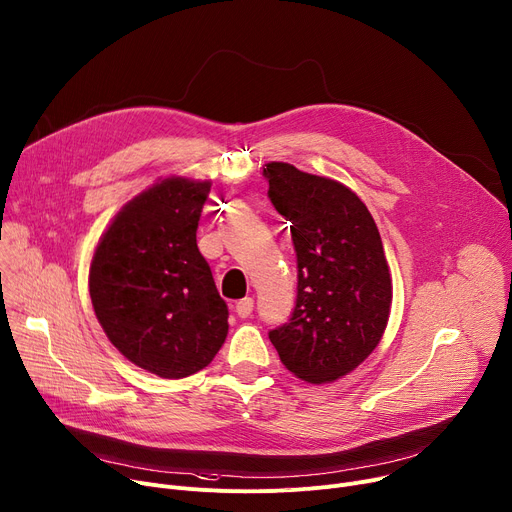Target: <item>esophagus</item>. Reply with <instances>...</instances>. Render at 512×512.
I'll list each match as a JSON object with an SVG mask.
<instances>
[{
  "mask_svg": "<svg viewBox=\"0 0 512 512\" xmlns=\"http://www.w3.org/2000/svg\"><path fill=\"white\" fill-rule=\"evenodd\" d=\"M253 298H243V300H238L236 302V306H234V313L241 317V319H247V317H251V313H253Z\"/></svg>",
  "mask_w": 512,
  "mask_h": 512,
  "instance_id": "obj_1",
  "label": "esophagus"
}]
</instances>
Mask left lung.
<instances>
[{
    "mask_svg": "<svg viewBox=\"0 0 512 512\" xmlns=\"http://www.w3.org/2000/svg\"><path fill=\"white\" fill-rule=\"evenodd\" d=\"M267 197L284 220L298 265L288 323L269 331L284 366L309 383L335 381L381 342L391 274L368 208L342 183L271 162Z\"/></svg>",
    "mask_w": 512,
    "mask_h": 512,
    "instance_id": "8db88e82",
    "label": "left lung"
}]
</instances>
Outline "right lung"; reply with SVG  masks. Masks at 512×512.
Instances as JSON below:
<instances>
[{
    "mask_svg": "<svg viewBox=\"0 0 512 512\" xmlns=\"http://www.w3.org/2000/svg\"><path fill=\"white\" fill-rule=\"evenodd\" d=\"M210 183L164 179L117 214L90 265V298L111 344L162 379L206 368L228 333V306L197 249Z\"/></svg>",
    "mask_w": 512,
    "mask_h": 512,
    "instance_id": "add662e5",
    "label": "right lung"
}]
</instances>
